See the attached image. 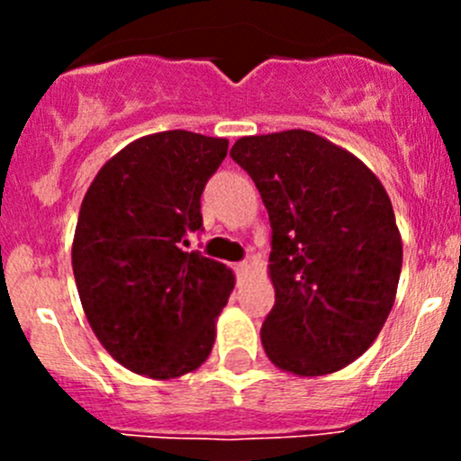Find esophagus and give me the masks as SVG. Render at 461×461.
<instances>
[{
	"label": "esophagus",
	"mask_w": 461,
	"mask_h": 461,
	"mask_svg": "<svg viewBox=\"0 0 461 461\" xmlns=\"http://www.w3.org/2000/svg\"><path fill=\"white\" fill-rule=\"evenodd\" d=\"M234 269H236V274H248L249 272V263H236Z\"/></svg>",
	"instance_id": "34e87169"
}]
</instances>
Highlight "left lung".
<instances>
[{"label": "left lung", "instance_id": "left-lung-1", "mask_svg": "<svg viewBox=\"0 0 461 461\" xmlns=\"http://www.w3.org/2000/svg\"><path fill=\"white\" fill-rule=\"evenodd\" d=\"M230 156L272 225L265 355L296 376L346 368L373 346L397 296L403 248L384 185L355 153L303 129L239 138Z\"/></svg>", "mask_w": 461, "mask_h": 461}]
</instances>
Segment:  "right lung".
Returning a JSON list of instances; mask_svg holds the SVG:
<instances>
[{
    "label": "right lung",
    "mask_w": 461,
    "mask_h": 461,
    "mask_svg": "<svg viewBox=\"0 0 461 461\" xmlns=\"http://www.w3.org/2000/svg\"><path fill=\"white\" fill-rule=\"evenodd\" d=\"M227 138L160 131L129 142L86 189L73 236V274L88 325L136 375L176 379L207 361L236 276L185 252L203 227L201 194Z\"/></svg>",
    "instance_id": "obj_1"
}]
</instances>
